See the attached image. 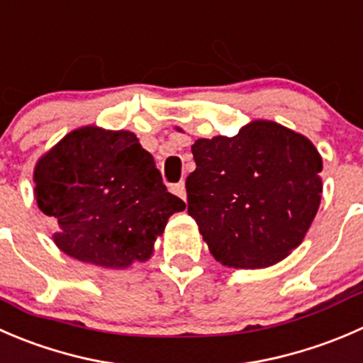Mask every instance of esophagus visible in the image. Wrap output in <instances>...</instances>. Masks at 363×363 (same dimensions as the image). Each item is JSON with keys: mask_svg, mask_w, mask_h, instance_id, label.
<instances>
[{"mask_svg": "<svg viewBox=\"0 0 363 363\" xmlns=\"http://www.w3.org/2000/svg\"><path fill=\"white\" fill-rule=\"evenodd\" d=\"M173 190H174V194H177V196H180V197H182V199H186V190H185V183H183V182L177 183V185L173 186Z\"/></svg>", "mask_w": 363, "mask_h": 363, "instance_id": "1", "label": "esophagus"}]
</instances>
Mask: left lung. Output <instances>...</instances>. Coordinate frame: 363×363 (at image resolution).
<instances>
[{
    "mask_svg": "<svg viewBox=\"0 0 363 363\" xmlns=\"http://www.w3.org/2000/svg\"><path fill=\"white\" fill-rule=\"evenodd\" d=\"M189 215L211 256L233 268H267L303 242L321 203L323 160L302 134L256 120L233 138L192 145Z\"/></svg>",
    "mask_w": 363,
    "mask_h": 363,
    "instance_id": "1",
    "label": "left lung"
}]
</instances>
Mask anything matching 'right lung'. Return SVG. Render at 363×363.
Segmentation results:
<instances>
[{"instance_id": "add662e5", "label": "right lung", "mask_w": 363, "mask_h": 363, "mask_svg": "<svg viewBox=\"0 0 363 363\" xmlns=\"http://www.w3.org/2000/svg\"><path fill=\"white\" fill-rule=\"evenodd\" d=\"M33 182L38 208L60 225L58 249L102 268L148 261L171 215L185 210L128 130L75 128L38 159Z\"/></svg>"}]
</instances>
